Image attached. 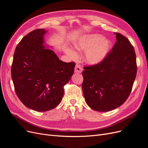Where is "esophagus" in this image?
I'll list each match as a JSON object with an SVG mask.
<instances>
[{"label":"esophagus","instance_id":"1","mask_svg":"<svg viewBox=\"0 0 148 148\" xmlns=\"http://www.w3.org/2000/svg\"><path fill=\"white\" fill-rule=\"evenodd\" d=\"M82 70H83V68H82V66H81V65H79V64L76 65L75 69V73H82Z\"/></svg>","mask_w":148,"mask_h":148}]
</instances>
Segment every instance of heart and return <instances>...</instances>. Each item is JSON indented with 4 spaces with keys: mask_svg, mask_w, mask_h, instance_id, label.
Listing matches in <instances>:
<instances>
[{
    "mask_svg": "<svg viewBox=\"0 0 148 148\" xmlns=\"http://www.w3.org/2000/svg\"><path fill=\"white\" fill-rule=\"evenodd\" d=\"M78 51H86L85 59L88 63L95 65L104 59L110 47V42L106 38H102L100 34L87 35L79 40L75 44ZM66 53L73 59H77V53L67 49Z\"/></svg>",
    "mask_w": 148,
    "mask_h": 148,
    "instance_id": "obj_1",
    "label": "heart"
}]
</instances>
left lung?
Segmentation results:
<instances>
[{
	"label": "left lung",
	"mask_w": 148,
	"mask_h": 148,
	"mask_svg": "<svg viewBox=\"0 0 148 148\" xmlns=\"http://www.w3.org/2000/svg\"><path fill=\"white\" fill-rule=\"evenodd\" d=\"M100 63L84 66L82 89L86 104L93 110L107 112L117 108L130 95L137 72L132 44L123 35Z\"/></svg>",
	"instance_id": "obj_1"
}]
</instances>
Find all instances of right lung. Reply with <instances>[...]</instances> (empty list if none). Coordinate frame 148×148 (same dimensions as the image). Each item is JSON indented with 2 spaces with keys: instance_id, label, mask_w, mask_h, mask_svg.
I'll use <instances>...</instances> for the list:
<instances>
[{
  "instance_id": "obj_1",
  "label": "right lung",
  "mask_w": 148,
  "mask_h": 148,
  "mask_svg": "<svg viewBox=\"0 0 148 148\" xmlns=\"http://www.w3.org/2000/svg\"><path fill=\"white\" fill-rule=\"evenodd\" d=\"M37 29L18 44L12 65L15 91L21 102L39 112L54 109L64 94V86L73 74L75 63L60 60L55 52L45 49L44 34Z\"/></svg>"
}]
</instances>
